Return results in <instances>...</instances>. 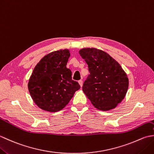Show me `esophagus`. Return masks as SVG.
I'll return each instance as SVG.
<instances>
[{"mask_svg":"<svg viewBox=\"0 0 154 154\" xmlns=\"http://www.w3.org/2000/svg\"><path fill=\"white\" fill-rule=\"evenodd\" d=\"M78 83H79V84L80 85L81 87H82V86H83V81L82 80H79V81H78Z\"/></svg>","mask_w":154,"mask_h":154,"instance_id":"obj_1","label":"esophagus"}]
</instances>
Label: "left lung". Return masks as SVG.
Returning <instances> with one entry per match:
<instances>
[{
  "instance_id": "1",
  "label": "left lung",
  "mask_w": 154,
  "mask_h": 154,
  "mask_svg": "<svg viewBox=\"0 0 154 154\" xmlns=\"http://www.w3.org/2000/svg\"><path fill=\"white\" fill-rule=\"evenodd\" d=\"M79 52L90 73L82 88L84 93L97 109L106 111L114 109L124 99L128 89L126 72L103 50L87 48Z\"/></svg>"
}]
</instances>
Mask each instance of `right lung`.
Returning <instances> with one entry per match:
<instances>
[{"label":"right lung","mask_w":154,"mask_h":154,"mask_svg":"<svg viewBox=\"0 0 154 154\" xmlns=\"http://www.w3.org/2000/svg\"><path fill=\"white\" fill-rule=\"evenodd\" d=\"M69 57L67 49L51 51L41 59L32 71L28 91L35 104L43 110L55 112L62 110L80 89L66 67Z\"/></svg>","instance_id":"obj_1"}]
</instances>
